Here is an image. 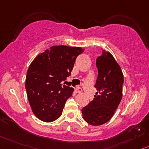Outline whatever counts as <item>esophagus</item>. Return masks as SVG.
<instances>
[{"label": "esophagus", "instance_id": "34e87169", "mask_svg": "<svg viewBox=\"0 0 149 149\" xmlns=\"http://www.w3.org/2000/svg\"><path fill=\"white\" fill-rule=\"evenodd\" d=\"M82 91V88L79 87V86H78V87L76 88V93H81Z\"/></svg>", "mask_w": 149, "mask_h": 149}]
</instances>
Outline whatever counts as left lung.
I'll use <instances>...</instances> for the list:
<instances>
[{
	"mask_svg": "<svg viewBox=\"0 0 149 149\" xmlns=\"http://www.w3.org/2000/svg\"><path fill=\"white\" fill-rule=\"evenodd\" d=\"M98 75L94 99L82 109V117L89 125L99 126L112 118L122 97L124 76L110 52L102 50L96 59Z\"/></svg>",
	"mask_w": 149,
	"mask_h": 149,
	"instance_id": "left-lung-1",
	"label": "left lung"
}]
</instances>
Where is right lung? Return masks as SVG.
<instances>
[{
	"mask_svg": "<svg viewBox=\"0 0 149 149\" xmlns=\"http://www.w3.org/2000/svg\"><path fill=\"white\" fill-rule=\"evenodd\" d=\"M84 50L78 47L52 46L38 54L29 65L25 88L31 110L38 119L51 122L61 116L74 90L63 83L71 75L77 56Z\"/></svg>",
	"mask_w": 149,
	"mask_h": 149,
	"instance_id": "1",
	"label": "right lung"
}]
</instances>
